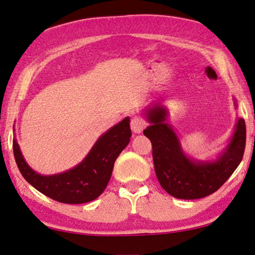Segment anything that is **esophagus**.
Masks as SVG:
<instances>
[{
	"label": "esophagus",
	"instance_id": "esophagus-1",
	"mask_svg": "<svg viewBox=\"0 0 255 255\" xmlns=\"http://www.w3.org/2000/svg\"><path fill=\"white\" fill-rule=\"evenodd\" d=\"M146 126H147V122H146L144 118L138 117V116H136V117H132L130 120V127H131L133 132H137V133L141 132L144 130Z\"/></svg>",
	"mask_w": 255,
	"mask_h": 255
}]
</instances>
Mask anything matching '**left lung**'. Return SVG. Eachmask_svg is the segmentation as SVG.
Returning a JSON list of instances; mask_svg holds the SVG:
<instances>
[{"instance_id": "1", "label": "left lung", "mask_w": 255, "mask_h": 255, "mask_svg": "<svg viewBox=\"0 0 255 255\" xmlns=\"http://www.w3.org/2000/svg\"><path fill=\"white\" fill-rule=\"evenodd\" d=\"M152 126L144 135L152 143L154 169L159 184L178 199H200L217 191L240 165L247 143V126L240 119L231 144L217 161L199 163L189 159L181 150L179 139L170 125L165 124V111L154 107L148 110Z\"/></svg>"}]
</instances>
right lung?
Wrapping results in <instances>:
<instances>
[{"label":"right lung","instance_id":"right-lung-1","mask_svg":"<svg viewBox=\"0 0 255 255\" xmlns=\"http://www.w3.org/2000/svg\"><path fill=\"white\" fill-rule=\"evenodd\" d=\"M130 136L129 118H125L99 138L83 162L57 175H40L30 169L15 139L13 154L21 174L38 191L63 204H85L97 199L106 189L115 161L128 145Z\"/></svg>","mask_w":255,"mask_h":255}]
</instances>
